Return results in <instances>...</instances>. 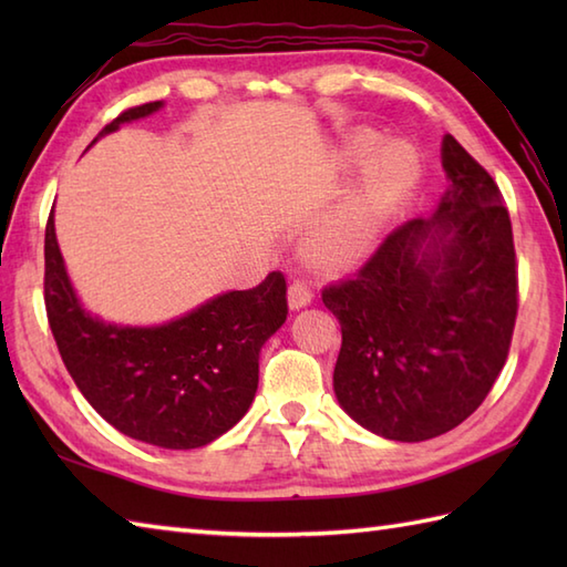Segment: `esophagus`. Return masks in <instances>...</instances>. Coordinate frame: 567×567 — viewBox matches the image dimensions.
Returning a JSON list of instances; mask_svg holds the SVG:
<instances>
[{"label":"esophagus","mask_w":567,"mask_h":567,"mask_svg":"<svg viewBox=\"0 0 567 567\" xmlns=\"http://www.w3.org/2000/svg\"><path fill=\"white\" fill-rule=\"evenodd\" d=\"M311 299H315V292H311L309 285L302 280H295L290 285V290H287V302H290V309H295V311L311 305Z\"/></svg>","instance_id":"34e87169"}]
</instances>
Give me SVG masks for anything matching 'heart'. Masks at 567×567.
<instances>
[{
	"instance_id": "obj_1",
	"label": "heart",
	"mask_w": 567,
	"mask_h": 567,
	"mask_svg": "<svg viewBox=\"0 0 567 567\" xmlns=\"http://www.w3.org/2000/svg\"><path fill=\"white\" fill-rule=\"evenodd\" d=\"M375 148V136H358L353 143L355 161H365ZM416 183L419 161L414 151L404 143H390L372 161L363 183L309 228L302 246L305 256L329 268L365 256L378 244L392 212L400 207Z\"/></svg>"
}]
</instances>
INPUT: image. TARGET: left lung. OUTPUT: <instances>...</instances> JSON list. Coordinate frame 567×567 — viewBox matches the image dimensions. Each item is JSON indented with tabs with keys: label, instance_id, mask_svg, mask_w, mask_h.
Returning a JSON list of instances; mask_svg holds the SVG:
<instances>
[{
	"label": "left lung",
	"instance_id": "1",
	"mask_svg": "<svg viewBox=\"0 0 567 567\" xmlns=\"http://www.w3.org/2000/svg\"><path fill=\"white\" fill-rule=\"evenodd\" d=\"M449 189L402 224L323 305L341 323L333 392L382 439H436L483 404L509 353L519 282L509 212L489 173L453 136Z\"/></svg>",
	"mask_w": 567,
	"mask_h": 567
}]
</instances>
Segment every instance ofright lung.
<instances>
[{"mask_svg": "<svg viewBox=\"0 0 567 567\" xmlns=\"http://www.w3.org/2000/svg\"><path fill=\"white\" fill-rule=\"evenodd\" d=\"M161 106L126 110L97 138ZM43 290L60 358L84 400L124 436L173 451L207 445L244 419L258 390L260 348L287 319L285 275L270 272L252 290L216 295L161 327L106 323L72 290L53 212Z\"/></svg>", "mask_w": 567, "mask_h": 567, "instance_id": "add662e5", "label": "right lung"}]
</instances>
